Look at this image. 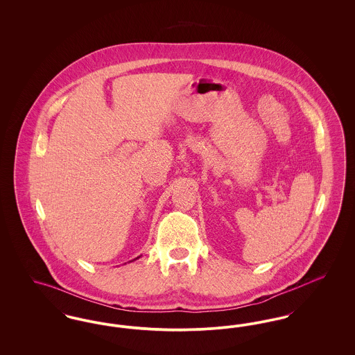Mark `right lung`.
Segmentation results:
<instances>
[{
    "mask_svg": "<svg viewBox=\"0 0 355 355\" xmlns=\"http://www.w3.org/2000/svg\"><path fill=\"white\" fill-rule=\"evenodd\" d=\"M139 257H141V255H139ZM139 257H137V258H135V259H132V261H129V262H133V261H135V259H138ZM129 262H128V263H129Z\"/></svg>",
    "mask_w": 355,
    "mask_h": 355,
    "instance_id": "add662e5",
    "label": "right lung"
}]
</instances>
